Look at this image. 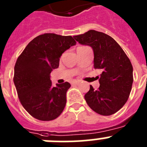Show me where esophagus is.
Wrapping results in <instances>:
<instances>
[{
  "instance_id": "esophagus-1",
  "label": "esophagus",
  "mask_w": 147,
  "mask_h": 147,
  "mask_svg": "<svg viewBox=\"0 0 147 147\" xmlns=\"http://www.w3.org/2000/svg\"><path fill=\"white\" fill-rule=\"evenodd\" d=\"M80 83V81H76V80H74V81L72 82V85H79Z\"/></svg>"
}]
</instances>
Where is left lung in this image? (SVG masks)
<instances>
[{"instance_id": "8db88e82", "label": "left lung", "mask_w": 147, "mask_h": 147, "mask_svg": "<svg viewBox=\"0 0 147 147\" xmlns=\"http://www.w3.org/2000/svg\"><path fill=\"white\" fill-rule=\"evenodd\" d=\"M74 38L92 47L94 68L102 71L99 88L94 90L90 85L85 95L87 104L100 115L115 113L125 105L132 90L133 68L130 60L118 42L105 33L90 30Z\"/></svg>"}]
</instances>
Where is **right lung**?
Masks as SVG:
<instances>
[{
  "instance_id": "right-lung-1",
  "label": "right lung",
  "mask_w": 147,
  "mask_h": 147,
  "mask_svg": "<svg viewBox=\"0 0 147 147\" xmlns=\"http://www.w3.org/2000/svg\"><path fill=\"white\" fill-rule=\"evenodd\" d=\"M76 43L71 36L44 34L33 39L18 57L13 80L20 103L34 119L54 120L64 110L71 85L65 82L54 87L50 74L59 67L62 53Z\"/></svg>"
}]
</instances>
